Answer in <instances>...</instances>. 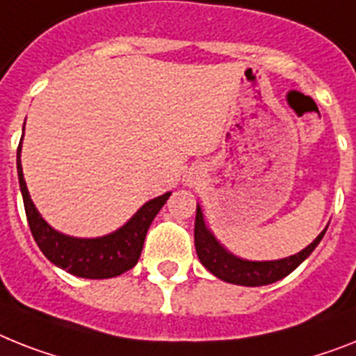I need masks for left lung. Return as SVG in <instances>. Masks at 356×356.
I'll return each instance as SVG.
<instances>
[{"instance_id": "obj_1", "label": "left lung", "mask_w": 356, "mask_h": 356, "mask_svg": "<svg viewBox=\"0 0 356 356\" xmlns=\"http://www.w3.org/2000/svg\"><path fill=\"white\" fill-rule=\"evenodd\" d=\"M325 231H327V227L307 248L291 254V257L278 258V260H248V258H240L233 254L218 238L214 236L209 225L205 224L202 205L196 204L195 248L200 262L207 271L213 273L214 277L227 282V284H234V286L258 287L286 278L289 273L295 271L296 267L304 262L305 258L309 257L311 252L315 251L320 240L324 238Z\"/></svg>"}]
</instances>
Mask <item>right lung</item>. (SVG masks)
Returning <instances> with one entry per match:
<instances>
[{
	"label": "right lung",
	"instance_id": "add662e5",
	"mask_svg": "<svg viewBox=\"0 0 356 356\" xmlns=\"http://www.w3.org/2000/svg\"><path fill=\"white\" fill-rule=\"evenodd\" d=\"M23 131H25V125H23ZM22 145L23 136L17 147V180H19L29 227L41 252L56 267H60L74 277L90 278V280L118 277L136 266L138 258L142 254L147 231L161 207L165 205L167 198L171 196V191L145 202L122 227L113 233L96 238L70 236L52 227L32 202L31 193L26 189L25 176H23Z\"/></svg>",
	"mask_w": 356,
	"mask_h": 356
}]
</instances>
